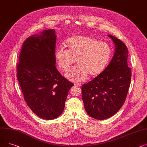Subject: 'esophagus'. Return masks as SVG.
I'll list each match as a JSON object with an SVG mask.
<instances>
[{
	"label": "esophagus",
	"instance_id": "obj_1",
	"mask_svg": "<svg viewBox=\"0 0 147 147\" xmlns=\"http://www.w3.org/2000/svg\"><path fill=\"white\" fill-rule=\"evenodd\" d=\"M75 85L78 86V87H81V84H79V83H75Z\"/></svg>",
	"mask_w": 147,
	"mask_h": 147
}]
</instances>
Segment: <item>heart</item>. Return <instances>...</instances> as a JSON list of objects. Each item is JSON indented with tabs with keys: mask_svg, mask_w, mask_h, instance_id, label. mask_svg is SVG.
Segmentation results:
<instances>
[{
	"mask_svg": "<svg viewBox=\"0 0 147 147\" xmlns=\"http://www.w3.org/2000/svg\"><path fill=\"white\" fill-rule=\"evenodd\" d=\"M65 46L56 49L55 58L57 66L66 71L76 62L78 65L65 74L71 81L82 82L100 75L107 66L111 49L107 43L90 36H76L67 38Z\"/></svg>",
	"mask_w": 147,
	"mask_h": 147,
	"instance_id": "obj_1",
	"label": "heart"
}]
</instances>
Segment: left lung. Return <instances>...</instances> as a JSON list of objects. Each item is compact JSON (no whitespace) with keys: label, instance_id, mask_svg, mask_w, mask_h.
Returning <instances> with one entry per match:
<instances>
[{"label":"left lung","instance_id":"obj_1","mask_svg":"<svg viewBox=\"0 0 147 147\" xmlns=\"http://www.w3.org/2000/svg\"><path fill=\"white\" fill-rule=\"evenodd\" d=\"M113 41L115 53L100 75L82 86V100L91 117L104 120L116 114L126 100L131 80L127 66L128 50L123 42L108 35Z\"/></svg>","mask_w":147,"mask_h":147}]
</instances>
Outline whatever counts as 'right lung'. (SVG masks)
<instances>
[{"label":"right lung","instance_id":"1","mask_svg":"<svg viewBox=\"0 0 147 147\" xmlns=\"http://www.w3.org/2000/svg\"><path fill=\"white\" fill-rule=\"evenodd\" d=\"M56 36L45 30L24 42L17 65V79L28 107L37 116L52 120L62 114L74 84L55 66Z\"/></svg>","mask_w":147,"mask_h":147}]
</instances>
